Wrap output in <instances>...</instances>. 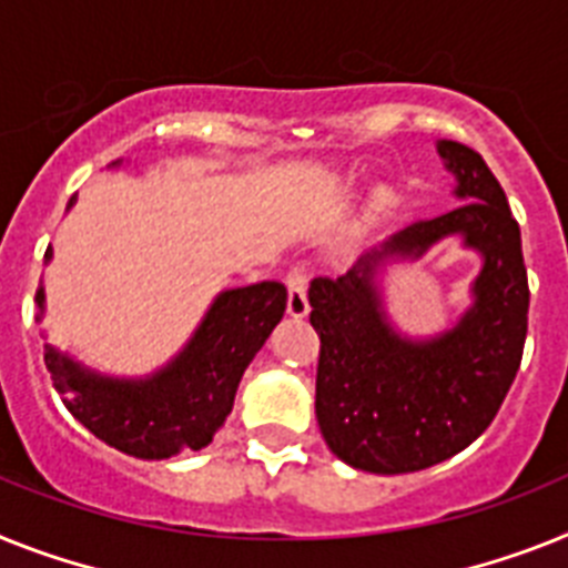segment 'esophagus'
Listing matches in <instances>:
<instances>
[{"mask_svg": "<svg viewBox=\"0 0 568 568\" xmlns=\"http://www.w3.org/2000/svg\"><path fill=\"white\" fill-rule=\"evenodd\" d=\"M285 288H288V314L294 321H303L308 314V274L303 268L288 271L285 276Z\"/></svg>", "mask_w": 568, "mask_h": 568, "instance_id": "esophagus-1", "label": "esophagus"}]
</instances>
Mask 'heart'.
Returning <instances> with one entry per match:
<instances>
[{"label":"heart","instance_id":"1","mask_svg":"<svg viewBox=\"0 0 568 568\" xmlns=\"http://www.w3.org/2000/svg\"><path fill=\"white\" fill-rule=\"evenodd\" d=\"M389 202H393V195H389V190H375L373 211H384V207H389Z\"/></svg>","mask_w":568,"mask_h":568}]
</instances>
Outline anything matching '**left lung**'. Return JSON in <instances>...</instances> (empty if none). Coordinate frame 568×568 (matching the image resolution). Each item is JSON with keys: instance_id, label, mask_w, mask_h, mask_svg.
I'll return each instance as SVG.
<instances>
[{"instance_id": "8db88e82", "label": "left lung", "mask_w": 568, "mask_h": 568, "mask_svg": "<svg viewBox=\"0 0 568 568\" xmlns=\"http://www.w3.org/2000/svg\"><path fill=\"white\" fill-rule=\"evenodd\" d=\"M436 150L462 204L393 233L337 280L308 285L321 335L317 424L328 450L366 474H413L465 450L497 416L526 346L528 276L505 190L470 146L438 141ZM447 235L484 256L475 303L442 336H398L374 276L387 258H417Z\"/></svg>"}]
</instances>
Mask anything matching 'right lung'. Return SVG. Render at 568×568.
<instances>
[{"instance_id":"1","label":"right lung","mask_w":568,"mask_h":568,"mask_svg":"<svg viewBox=\"0 0 568 568\" xmlns=\"http://www.w3.org/2000/svg\"><path fill=\"white\" fill-rule=\"evenodd\" d=\"M285 300V285L274 280L222 292L187 346L146 378L100 375L51 343H45V366L71 416L114 450L135 459L202 450L231 416L242 373L283 321ZM37 308L42 317V288H37Z\"/></svg>"}]
</instances>
